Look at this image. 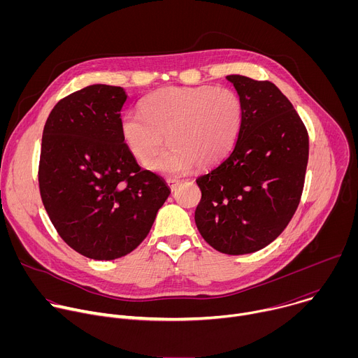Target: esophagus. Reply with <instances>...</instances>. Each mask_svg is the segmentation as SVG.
Instances as JSON below:
<instances>
[{
	"label": "esophagus",
	"instance_id": "1",
	"mask_svg": "<svg viewBox=\"0 0 358 358\" xmlns=\"http://www.w3.org/2000/svg\"><path fill=\"white\" fill-rule=\"evenodd\" d=\"M180 182H181V181H180V180H176V178H169V180H167V184H169V187H170L171 191H176L177 187L180 185Z\"/></svg>",
	"mask_w": 358,
	"mask_h": 358
}]
</instances>
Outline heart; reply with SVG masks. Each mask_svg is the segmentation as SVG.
Segmentation results:
<instances>
[{
  "label": "heart",
  "mask_w": 358,
  "mask_h": 358,
  "mask_svg": "<svg viewBox=\"0 0 358 358\" xmlns=\"http://www.w3.org/2000/svg\"><path fill=\"white\" fill-rule=\"evenodd\" d=\"M143 113L127 112L120 119L122 137L133 155L167 176L192 166L203 169L221 162L235 144L243 119L242 101L229 89L214 86L163 87L148 94Z\"/></svg>",
  "instance_id": "b5f03b06"
}]
</instances>
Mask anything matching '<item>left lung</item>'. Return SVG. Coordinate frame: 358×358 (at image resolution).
<instances>
[{"mask_svg": "<svg viewBox=\"0 0 358 358\" xmlns=\"http://www.w3.org/2000/svg\"><path fill=\"white\" fill-rule=\"evenodd\" d=\"M243 119L234 148L199 176L195 224L214 249L257 252L290 222L303 191L309 136L287 97L271 82L229 75Z\"/></svg>", "mask_w": 358, "mask_h": 358, "instance_id": "1", "label": "left lung"}]
</instances>
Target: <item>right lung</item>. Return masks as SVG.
I'll use <instances>...</instances> for the list:
<instances>
[{"mask_svg":"<svg viewBox=\"0 0 358 358\" xmlns=\"http://www.w3.org/2000/svg\"><path fill=\"white\" fill-rule=\"evenodd\" d=\"M123 87L90 85L49 113L39 162L43 207L61 238L90 259L136 249L170 195L166 181L140 170L120 133Z\"/></svg>","mask_w":358,"mask_h":358,"instance_id":"right-lung-1","label":"right lung"}]
</instances>
